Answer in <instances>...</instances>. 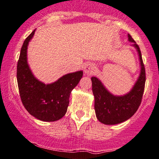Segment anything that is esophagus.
I'll return each instance as SVG.
<instances>
[{
    "label": "esophagus",
    "mask_w": 159,
    "mask_h": 159,
    "mask_svg": "<svg viewBox=\"0 0 159 159\" xmlns=\"http://www.w3.org/2000/svg\"><path fill=\"white\" fill-rule=\"evenodd\" d=\"M96 71V66H94L93 64L92 63H87L86 64L84 67V72L86 75L88 76H91V75H93Z\"/></svg>",
    "instance_id": "34e87169"
}]
</instances>
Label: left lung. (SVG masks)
I'll use <instances>...</instances> for the list:
<instances>
[{
  "label": "left lung",
  "instance_id": "left-lung-1",
  "mask_svg": "<svg viewBox=\"0 0 159 159\" xmlns=\"http://www.w3.org/2000/svg\"><path fill=\"white\" fill-rule=\"evenodd\" d=\"M128 38L138 52L141 66L140 74L132 89L123 96H115L97 77L91 78L96 118L105 125H116L128 120L136 112L142 102L145 83V66L139 47L130 34H128Z\"/></svg>",
  "mask_w": 159,
  "mask_h": 159
}]
</instances>
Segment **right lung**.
Listing matches in <instances>:
<instances>
[{"mask_svg": "<svg viewBox=\"0 0 159 159\" xmlns=\"http://www.w3.org/2000/svg\"><path fill=\"white\" fill-rule=\"evenodd\" d=\"M35 30L24 40L17 62L20 96L23 105L31 116L44 122H54L66 114L70 93L79 83L83 72L80 70L68 73L50 84L37 80L27 63V47Z\"/></svg>", "mask_w": 159, "mask_h": 159, "instance_id": "obj_1", "label": "right lung"}]
</instances>
